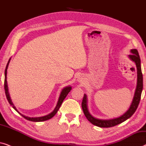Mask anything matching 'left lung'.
Masks as SVG:
<instances>
[{
  "label": "left lung",
  "instance_id": "8db88e82",
  "mask_svg": "<svg viewBox=\"0 0 146 146\" xmlns=\"http://www.w3.org/2000/svg\"><path fill=\"white\" fill-rule=\"evenodd\" d=\"M131 54L129 55V58L131 60L134 62L135 63V65H136L137 81L134 97H133L132 103H131L130 107H129L128 110L124 114L120 117H117V118L109 119V120L98 119L92 116L90 113H89L88 110L87 106V97L86 95L84 94V96L82 100V108L84 113L85 116L86 117L88 120L92 123V124L100 127H110L115 126V125L119 124V123H122L123 121H124L126 119L129 118L134 113L136 109L137 108V106H138L139 101H140L141 99V92H142L143 89V75L142 72H141V61L138 52H137L136 49H131Z\"/></svg>",
  "mask_w": 146,
  "mask_h": 146
}]
</instances>
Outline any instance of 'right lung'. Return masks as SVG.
<instances>
[{"label":"right lung","instance_id":"1","mask_svg":"<svg viewBox=\"0 0 146 146\" xmlns=\"http://www.w3.org/2000/svg\"><path fill=\"white\" fill-rule=\"evenodd\" d=\"M10 60L11 58L9 59V62H8L7 63V66H6V69H5V94H6V96H7V98L8 100V101H9V104L12 106H13V108L16 111H17V110L16 109V108L14 106L13 102H12L11 100V98H10V96H9V91H8V86H7V68H8V66H9V62H10ZM72 88L70 86H68V87H66L65 88H64L62 90V91L61 92V94L60 95V97H59V99H58V103H57V105L56 106L54 110L52 112L50 113V114L47 115H45V116H43V117H27V116H25V115L21 114V113H20V114H21L22 116L23 117H25L26 119H27V120H29V121H46V120H48V119H50L56 113H57L58 110L60 107V106L62 104V103L63 102L64 100L65 99V98L66 97V96L68 95V94L70 92V91L71 90ZM19 112V111H18Z\"/></svg>","mask_w":146,"mask_h":146}]
</instances>
